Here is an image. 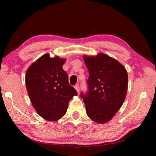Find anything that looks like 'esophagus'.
Listing matches in <instances>:
<instances>
[{
  "instance_id": "1",
  "label": "esophagus",
  "mask_w": 156,
  "mask_h": 156,
  "mask_svg": "<svg viewBox=\"0 0 156 156\" xmlns=\"http://www.w3.org/2000/svg\"><path fill=\"white\" fill-rule=\"evenodd\" d=\"M75 89H76V90L77 91L78 93H79V91H80V86H79L78 84H76V85H75Z\"/></svg>"
}]
</instances>
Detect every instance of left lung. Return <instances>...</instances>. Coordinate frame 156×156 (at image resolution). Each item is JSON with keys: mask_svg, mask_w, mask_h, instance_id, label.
I'll list each match as a JSON object with an SVG mask.
<instances>
[{"mask_svg": "<svg viewBox=\"0 0 156 156\" xmlns=\"http://www.w3.org/2000/svg\"><path fill=\"white\" fill-rule=\"evenodd\" d=\"M89 71L87 91L81 92L87 114L95 122L105 123L120 109L127 91L128 75L122 65L104 54L84 56Z\"/></svg>", "mask_w": 156, "mask_h": 156, "instance_id": "8db88e82", "label": "left lung"}]
</instances>
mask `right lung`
<instances>
[{"mask_svg": "<svg viewBox=\"0 0 156 156\" xmlns=\"http://www.w3.org/2000/svg\"><path fill=\"white\" fill-rule=\"evenodd\" d=\"M65 59L47 54L31 65L26 72L28 95L37 113L44 119L56 121L67 112L69 102L78 94L62 69Z\"/></svg>", "mask_w": 156, "mask_h": 156, "instance_id": "add662e5", "label": "right lung"}]
</instances>
